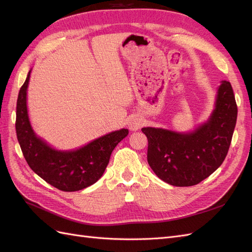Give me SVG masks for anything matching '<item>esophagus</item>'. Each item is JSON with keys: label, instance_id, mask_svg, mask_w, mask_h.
I'll use <instances>...</instances> for the list:
<instances>
[{"label": "esophagus", "instance_id": "esophagus-1", "mask_svg": "<svg viewBox=\"0 0 252 252\" xmlns=\"http://www.w3.org/2000/svg\"><path fill=\"white\" fill-rule=\"evenodd\" d=\"M129 126H130L131 130H138V129H140L142 126V122L138 118H133L130 122V124H129Z\"/></svg>", "mask_w": 252, "mask_h": 252}]
</instances>
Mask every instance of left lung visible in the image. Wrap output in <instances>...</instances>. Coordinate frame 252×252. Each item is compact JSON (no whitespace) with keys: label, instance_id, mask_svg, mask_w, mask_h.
Wrapping results in <instances>:
<instances>
[{"label":"left lung","instance_id":"8db88e82","mask_svg":"<svg viewBox=\"0 0 252 252\" xmlns=\"http://www.w3.org/2000/svg\"><path fill=\"white\" fill-rule=\"evenodd\" d=\"M238 116L230 82L222 81L216 109L207 123L192 133H177L145 127L148 139L147 161L164 182L185 187L199 184L222 165L228 154Z\"/></svg>","mask_w":252,"mask_h":252}]
</instances>
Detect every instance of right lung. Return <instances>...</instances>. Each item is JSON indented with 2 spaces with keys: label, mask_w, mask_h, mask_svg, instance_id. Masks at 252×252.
I'll return each instance as SVG.
<instances>
[{
  "label": "right lung",
  "mask_w": 252,
  "mask_h": 252,
  "mask_svg": "<svg viewBox=\"0 0 252 252\" xmlns=\"http://www.w3.org/2000/svg\"><path fill=\"white\" fill-rule=\"evenodd\" d=\"M30 71L17 101V138L26 162L39 177L62 191H78L100 179L109 163L112 150L126 138L128 129L101 136L74 151H58L35 136L30 126L26 94Z\"/></svg>",
  "instance_id": "add662e5"
}]
</instances>
